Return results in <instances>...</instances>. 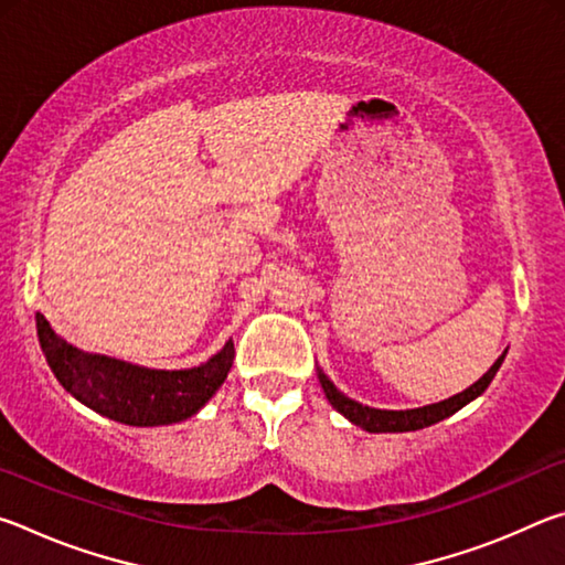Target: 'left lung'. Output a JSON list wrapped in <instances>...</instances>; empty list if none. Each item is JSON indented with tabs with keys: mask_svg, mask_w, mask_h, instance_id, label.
<instances>
[{
	"mask_svg": "<svg viewBox=\"0 0 565 565\" xmlns=\"http://www.w3.org/2000/svg\"><path fill=\"white\" fill-rule=\"evenodd\" d=\"M505 359L503 356L493 363V366L486 371V374L476 381L473 386H468L461 394H456L446 401H438V404L431 406H424V408H411V411H381V408H369L359 404V401H351L349 396H343L341 391L331 384V381L319 374V381L323 391H327V398L331 401V406L339 411V414L347 416L351 424H356L361 428H366L371 434H386V431H416V428H424V426H431L438 424V420H444L446 416L456 414L458 408H463L468 401H473L476 396H481L486 388L495 376V371L501 369V363Z\"/></svg>",
	"mask_w": 565,
	"mask_h": 565,
	"instance_id": "left-lung-1",
	"label": "left lung"
}]
</instances>
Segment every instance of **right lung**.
<instances>
[{
  "mask_svg": "<svg viewBox=\"0 0 565 565\" xmlns=\"http://www.w3.org/2000/svg\"><path fill=\"white\" fill-rule=\"evenodd\" d=\"M36 337L60 384L97 414L129 426H164L194 416L224 379L234 361V343L196 369L154 371L109 356L84 353L56 337L36 313Z\"/></svg>",
  "mask_w": 565,
  "mask_h": 565,
  "instance_id": "right-lung-1",
  "label": "right lung"
}]
</instances>
